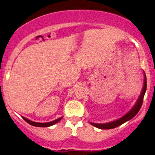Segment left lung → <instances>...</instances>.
I'll return each instance as SVG.
<instances>
[{"mask_svg":"<svg viewBox=\"0 0 155 155\" xmlns=\"http://www.w3.org/2000/svg\"><path fill=\"white\" fill-rule=\"evenodd\" d=\"M146 91H147V77H146V74L144 73V83H143V89H142V92L140 94V97H139L138 101L136 102L135 105L133 106V108H131L129 112L127 113L125 115H124L122 117H121L120 119L116 120V121H110V122L107 123H104V124H97V123H91V125L96 127L99 128V129L102 130H109V129H113V128H116L117 127L120 126L126 121H129L131 119L136 115L138 113V111L140 110V107H141L142 103H143V100L144 95H145Z\"/></svg>","mask_w":155,"mask_h":155,"instance_id":"1","label":"left lung"}]
</instances>
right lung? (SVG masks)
I'll use <instances>...</instances> for the list:
<instances>
[{"label":"right lung","instance_id":"right-lung-1","mask_svg":"<svg viewBox=\"0 0 155 155\" xmlns=\"http://www.w3.org/2000/svg\"><path fill=\"white\" fill-rule=\"evenodd\" d=\"M22 118L26 122L28 123L29 124L32 125V126H35V127H50V126H52V125L56 124L57 122H58L59 121H60L61 119H62L61 118H59V119H57L54 120V121H50V122H47V123H39V122H34V121H31V120L26 119V118L23 117V116H22Z\"/></svg>","mask_w":155,"mask_h":155}]
</instances>
